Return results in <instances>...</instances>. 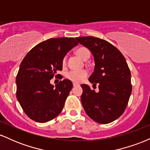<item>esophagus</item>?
<instances>
[{"mask_svg":"<svg viewBox=\"0 0 150 150\" xmlns=\"http://www.w3.org/2000/svg\"><path fill=\"white\" fill-rule=\"evenodd\" d=\"M73 87H76L77 85V84H75V83H73Z\"/></svg>","mask_w":150,"mask_h":150,"instance_id":"esophagus-1","label":"esophagus"}]
</instances>
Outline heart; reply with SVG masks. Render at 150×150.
<instances>
[{"mask_svg":"<svg viewBox=\"0 0 150 150\" xmlns=\"http://www.w3.org/2000/svg\"><path fill=\"white\" fill-rule=\"evenodd\" d=\"M76 53L79 57L82 59L86 60L87 57L90 56L89 51L85 47H80L77 49ZM66 65V56L63 57L62 60V65L65 66ZM88 76V73L86 70H80V71H75V70H70L66 73V77L71 80L72 82L75 83H80L83 81Z\"/></svg>","mask_w":150,"mask_h":150,"instance_id":"obj_1","label":"heart"}]
</instances>
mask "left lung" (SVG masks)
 Masks as SVG:
<instances>
[{
    "mask_svg": "<svg viewBox=\"0 0 150 150\" xmlns=\"http://www.w3.org/2000/svg\"><path fill=\"white\" fill-rule=\"evenodd\" d=\"M80 44L92 52L94 71L89 80L99 85V92L82 85L81 101L86 113L92 120L106 124L123 114L132 92L131 74L124 56L107 41L94 37H76Z\"/></svg>",
    "mask_w": 150,
    "mask_h": 150,
    "instance_id": "1",
    "label": "left lung"
}]
</instances>
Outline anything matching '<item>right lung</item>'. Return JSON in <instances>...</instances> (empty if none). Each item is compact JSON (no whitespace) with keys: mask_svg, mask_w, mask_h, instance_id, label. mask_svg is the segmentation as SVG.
Returning <instances> with one entry per match:
<instances>
[{"mask_svg":"<svg viewBox=\"0 0 150 150\" xmlns=\"http://www.w3.org/2000/svg\"><path fill=\"white\" fill-rule=\"evenodd\" d=\"M77 44L73 37L52 38L34 46L22 60L16 77V96L32 120L46 123L61 112L73 83L65 79L54 87L50 80L62 70L63 57Z\"/></svg>","mask_w":150,"mask_h":150,"instance_id":"1","label":"right lung"}]
</instances>
